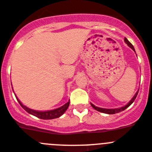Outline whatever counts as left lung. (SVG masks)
<instances>
[{"mask_svg":"<svg viewBox=\"0 0 152 152\" xmlns=\"http://www.w3.org/2000/svg\"><path fill=\"white\" fill-rule=\"evenodd\" d=\"M124 41H125L126 44H127V45L129 46V48H132V50L135 51V48H134L133 45H132V44H131L130 42H129V41L127 40L126 38H125V39H124ZM135 52H136V51H135ZM138 92H139V91H137V92L135 94V95L133 96V98H132V99L130 100V102L127 104L126 105H125V106H124V107H119V108H114V109L101 108V107H98L95 106V105L93 104H91V107H92L93 108L95 109V110H98V111H99V112H102V113H107V114H114V113H119V112L123 111V110H124L125 109H126L128 107L130 106V105L132 104V103H133V102L135 101V99H136V96H137V95H138Z\"/></svg>","mask_w":152,"mask_h":152,"instance_id":"left-lung-1","label":"left lung"}]
</instances>
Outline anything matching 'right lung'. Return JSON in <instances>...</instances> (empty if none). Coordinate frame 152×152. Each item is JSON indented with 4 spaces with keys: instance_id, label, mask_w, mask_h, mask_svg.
Instances as JSON below:
<instances>
[{
    "instance_id": "1",
    "label": "right lung",
    "mask_w": 152,
    "mask_h": 152,
    "mask_svg": "<svg viewBox=\"0 0 152 152\" xmlns=\"http://www.w3.org/2000/svg\"><path fill=\"white\" fill-rule=\"evenodd\" d=\"M16 99L18 101V102L20 103V104L21 105V107H23L26 111L28 112V113L32 114V115L35 116V117H38V118L42 119V120H51V119H55L58 118V117H61V115H63L64 113V112L67 110L68 107L69 105V101L66 103L63 106L60 107L58 108L54 109V110H47V111H39V110H32V109H30L28 107H27L26 106L23 105V104L20 102V100L17 98V97L16 96Z\"/></svg>"
}]
</instances>
